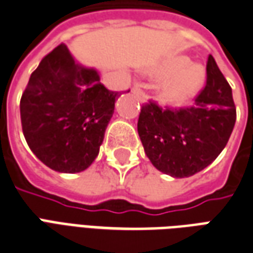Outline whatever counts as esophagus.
I'll return each mask as SVG.
<instances>
[{"mask_svg": "<svg viewBox=\"0 0 253 253\" xmlns=\"http://www.w3.org/2000/svg\"><path fill=\"white\" fill-rule=\"evenodd\" d=\"M131 90H132V93L137 94L138 97H139V99H141V100H145V99H146V93L143 92L142 84H139V83L134 84V86H132Z\"/></svg>", "mask_w": 253, "mask_h": 253, "instance_id": "obj_1", "label": "esophagus"}]
</instances>
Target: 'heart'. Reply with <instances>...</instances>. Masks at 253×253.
Listing matches in <instances>:
<instances>
[{
    "instance_id": "heart-1",
    "label": "heart",
    "mask_w": 253,
    "mask_h": 253,
    "mask_svg": "<svg viewBox=\"0 0 253 253\" xmlns=\"http://www.w3.org/2000/svg\"><path fill=\"white\" fill-rule=\"evenodd\" d=\"M156 76L168 78L161 86L160 97L167 104L180 105L191 100L205 83L206 72L199 65H191L184 55L169 58L156 70Z\"/></svg>"
}]
</instances>
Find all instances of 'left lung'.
Here are the masks:
<instances>
[{"mask_svg":"<svg viewBox=\"0 0 253 253\" xmlns=\"http://www.w3.org/2000/svg\"><path fill=\"white\" fill-rule=\"evenodd\" d=\"M236 123L232 88L211 55L206 85L190 107H160L145 103L138 134L152 164L173 177H188L211 164L226 146Z\"/></svg>","mask_w":253,"mask_h":253,"instance_id":"obj_1","label":"left lung"}]
</instances>
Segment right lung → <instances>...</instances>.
<instances>
[{
  "label": "right lung",
  "mask_w": 253,
  "mask_h": 253,
  "mask_svg": "<svg viewBox=\"0 0 253 253\" xmlns=\"http://www.w3.org/2000/svg\"><path fill=\"white\" fill-rule=\"evenodd\" d=\"M119 93L105 88L96 70L77 65L59 44L31 74L20 100L25 141L51 169H86L99 154Z\"/></svg>",
  "instance_id": "1"
}]
</instances>
